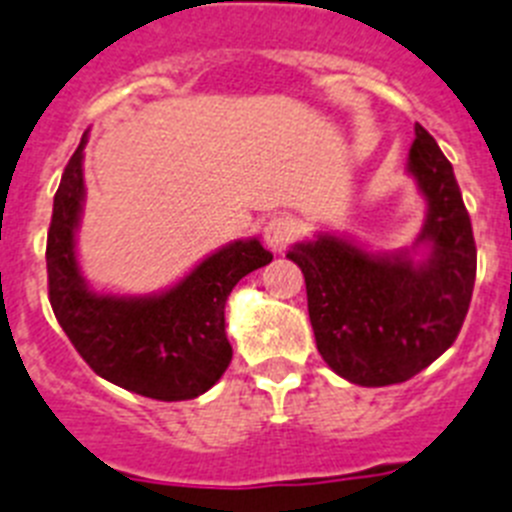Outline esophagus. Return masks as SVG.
<instances>
[{"mask_svg":"<svg viewBox=\"0 0 512 512\" xmlns=\"http://www.w3.org/2000/svg\"><path fill=\"white\" fill-rule=\"evenodd\" d=\"M299 237V221L281 213V216H273V219L265 224V244H268L273 252H283L293 239Z\"/></svg>","mask_w":512,"mask_h":512,"instance_id":"1","label":"esophagus"}]
</instances>
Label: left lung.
<instances>
[{"mask_svg":"<svg viewBox=\"0 0 512 512\" xmlns=\"http://www.w3.org/2000/svg\"><path fill=\"white\" fill-rule=\"evenodd\" d=\"M407 172L428 216L415 250L366 252L335 234L293 244L288 260L304 273L311 330L324 363L358 386L412 379L459 337L477 278V244L453 167L417 123Z\"/></svg>","mask_w":512,"mask_h":512,"instance_id":"1","label":"left lung"}]
</instances>
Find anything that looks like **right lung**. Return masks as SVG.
Wrapping results in <instances>:
<instances>
[{"mask_svg":"<svg viewBox=\"0 0 512 512\" xmlns=\"http://www.w3.org/2000/svg\"><path fill=\"white\" fill-rule=\"evenodd\" d=\"M84 144L87 133L53 195L46 244L53 314L87 366L110 384L162 402L201 397L231 361L224 322L231 288L268 265L273 255L260 239H239L154 296L92 291L79 273L74 250L84 203Z\"/></svg>","mask_w":512,"mask_h":512,"instance_id":"right-lung-1","label":"right lung"}]
</instances>
